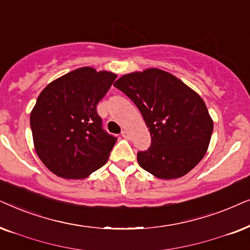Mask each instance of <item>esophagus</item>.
Listing matches in <instances>:
<instances>
[{
	"mask_svg": "<svg viewBox=\"0 0 250 250\" xmlns=\"http://www.w3.org/2000/svg\"><path fill=\"white\" fill-rule=\"evenodd\" d=\"M122 137L125 138V139H129V138H130V135H129V132L127 130H123L122 131Z\"/></svg>",
	"mask_w": 250,
	"mask_h": 250,
	"instance_id": "1",
	"label": "esophagus"
}]
</instances>
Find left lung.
<instances>
[{
	"label": "left lung",
	"mask_w": 250,
	"mask_h": 250,
	"mask_svg": "<svg viewBox=\"0 0 250 250\" xmlns=\"http://www.w3.org/2000/svg\"><path fill=\"white\" fill-rule=\"evenodd\" d=\"M114 86L135 103L151 134L149 148L137 153L143 169L158 178L175 179L201 161L214 122L193 89L155 67L122 75Z\"/></svg>",
	"instance_id": "8db88e82"
}]
</instances>
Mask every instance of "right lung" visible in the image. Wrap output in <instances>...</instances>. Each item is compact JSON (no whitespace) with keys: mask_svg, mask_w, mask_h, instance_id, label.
Wrapping results in <instances>:
<instances>
[{"mask_svg":"<svg viewBox=\"0 0 250 250\" xmlns=\"http://www.w3.org/2000/svg\"><path fill=\"white\" fill-rule=\"evenodd\" d=\"M116 74L81 67L56 79L39 95L31 112L36 154L50 171L83 179L107 162L116 138L102 128L96 106Z\"/></svg>","mask_w":250,"mask_h":250,"instance_id":"add662e5","label":"right lung"}]
</instances>
